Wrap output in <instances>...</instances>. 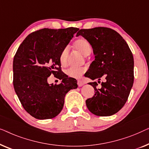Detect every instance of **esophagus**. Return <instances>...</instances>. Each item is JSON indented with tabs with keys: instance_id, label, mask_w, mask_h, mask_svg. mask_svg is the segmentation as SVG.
Returning <instances> with one entry per match:
<instances>
[{
	"instance_id": "esophagus-1",
	"label": "esophagus",
	"mask_w": 149,
	"mask_h": 149,
	"mask_svg": "<svg viewBox=\"0 0 149 149\" xmlns=\"http://www.w3.org/2000/svg\"><path fill=\"white\" fill-rule=\"evenodd\" d=\"M77 85H78V86L80 87V86H82L85 84V82L82 79H79L77 80Z\"/></svg>"
}]
</instances>
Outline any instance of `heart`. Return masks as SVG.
<instances>
[{
  "label": "heart",
  "mask_w": 149,
  "mask_h": 149,
  "mask_svg": "<svg viewBox=\"0 0 149 149\" xmlns=\"http://www.w3.org/2000/svg\"><path fill=\"white\" fill-rule=\"evenodd\" d=\"M74 46L75 49L77 50L79 53H81L84 56L89 55L92 51L91 45L86 39L84 38H80L76 40L74 42ZM69 53H70V49L68 47H65L61 52L59 55V61L61 65L65 66L68 63ZM85 72L86 68H83V67H81V68L72 67L66 71V74L70 77L79 78Z\"/></svg>",
  "instance_id": "obj_1"
}]
</instances>
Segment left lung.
I'll return each mask as SVG.
<instances>
[{"instance_id": "left-lung-1", "label": "left lung", "mask_w": 149, "mask_h": 149, "mask_svg": "<svg viewBox=\"0 0 149 149\" xmlns=\"http://www.w3.org/2000/svg\"><path fill=\"white\" fill-rule=\"evenodd\" d=\"M78 36L89 42L95 56L86 76L98 79V82L101 77L105 79L100 88L96 81L88 83L95 94L86 100L87 107L96 116H112L124 106L133 86V54L125 40L111 28L81 29Z\"/></svg>"}]
</instances>
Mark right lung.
<instances>
[{
    "label": "right lung",
    "mask_w": 149,
    "mask_h": 149,
    "mask_svg": "<svg viewBox=\"0 0 149 149\" xmlns=\"http://www.w3.org/2000/svg\"><path fill=\"white\" fill-rule=\"evenodd\" d=\"M77 28H44L31 33L19 47L13 58V86L24 109L38 119H52L63 107L65 95L77 88L76 79L61 69L59 55ZM53 74L62 80L49 85Z\"/></svg>",
    "instance_id": "1"
}]
</instances>
